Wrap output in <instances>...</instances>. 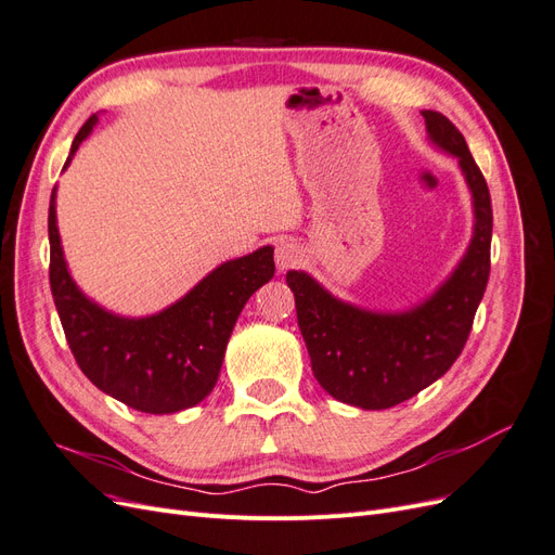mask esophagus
I'll use <instances>...</instances> for the list:
<instances>
[{"mask_svg":"<svg viewBox=\"0 0 555 555\" xmlns=\"http://www.w3.org/2000/svg\"><path fill=\"white\" fill-rule=\"evenodd\" d=\"M300 261H304V249H300L296 243L280 241L275 245V263L280 271H289V268L298 266Z\"/></svg>","mask_w":555,"mask_h":555,"instance_id":"obj_1","label":"esophagus"}]
</instances>
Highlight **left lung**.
I'll return each mask as SVG.
<instances>
[{
  "label": "left lung",
  "mask_w": 555,
  "mask_h": 555,
  "mask_svg": "<svg viewBox=\"0 0 555 555\" xmlns=\"http://www.w3.org/2000/svg\"><path fill=\"white\" fill-rule=\"evenodd\" d=\"M428 139L459 157L473 194L475 227L463 259L422 304L377 312L335 298L306 271H289L298 328L312 373L335 400L386 410L440 379L459 359L491 273V194L463 133L442 113L424 111Z\"/></svg>",
  "instance_id": "obj_1"
}]
</instances>
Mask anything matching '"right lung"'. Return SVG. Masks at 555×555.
<instances>
[{"instance_id":"add662e5","label":"right lung","mask_w":555,"mask_h":555,"mask_svg":"<svg viewBox=\"0 0 555 555\" xmlns=\"http://www.w3.org/2000/svg\"><path fill=\"white\" fill-rule=\"evenodd\" d=\"M99 117L72 143L66 166ZM55 192L50 194V292L76 363L111 398L145 414H173L204 400L220 377L227 343L249 296L273 278V247L224 261L173 306L147 317H120L78 289L62 251Z\"/></svg>"}]
</instances>
